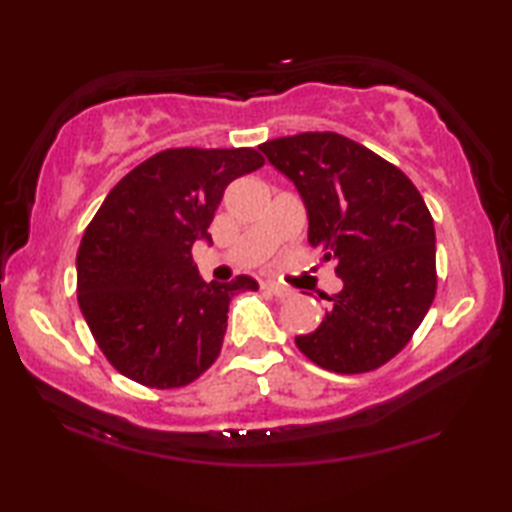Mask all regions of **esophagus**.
<instances>
[{
  "mask_svg": "<svg viewBox=\"0 0 512 512\" xmlns=\"http://www.w3.org/2000/svg\"><path fill=\"white\" fill-rule=\"evenodd\" d=\"M264 289L266 291H271L275 298H280V300H284V298H291L293 296V289H289V287H284V284H277V282H264Z\"/></svg>",
  "mask_w": 512,
  "mask_h": 512,
  "instance_id": "34e87169",
  "label": "esophagus"
}]
</instances>
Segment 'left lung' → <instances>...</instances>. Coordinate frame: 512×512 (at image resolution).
Listing matches in <instances>:
<instances>
[{
	"mask_svg": "<svg viewBox=\"0 0 512 512\" xmlns=\"http://www.w3.org/2000/svg\"><path fill=\"white\" fill-rule=\"evenodd\" d=\"M293 180L309 216V244L336 264L343 289L298 350L316 366L359 375L411 341L436 296V230L424 198L400 171L339 133L259 144Z\"/></svg>",
	"mask_w": 512,
	"mask_h": 512,
	"instance_id": "obj_1",
	"label": "left lung"
}]
</instances>
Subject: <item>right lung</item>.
Instances as JSON below:
<instances>
[{"label": "right lung", "instance_id": "add662e5", "mask_svg": "<svg viewBox=\"0 0 512 512\" xmlns=\"http://www.w3.org/2000/svg\"><path fill=\"white\" fill-rule=\"evenodd\" d=\"M259 151L167 149L110 189L83 232L76 296L110 366L149 388L192 384L219 357L228 307L257 282H203L192 262L225 187L259 169Z\"/></svg>", "mask_w": 512, "mask_h": 512}]
</instances>
